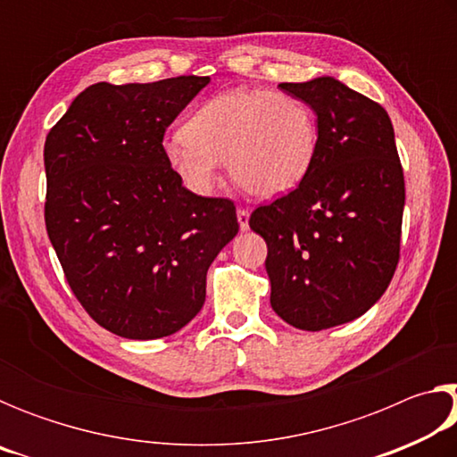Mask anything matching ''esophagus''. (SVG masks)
Returning a JSON list of instances; mask_svg holds the SVG:
<instances>
[{
	"label": "esophagus",
	"instance_id": "1",
	"mask_svg": "<svg viewBox=\"0 0 457 457\" xmlns=\"http://www.w3.org/2000/svg\"><path fill=\"white\" fill-rule=\"evenodd\" d=\"M237 221H239V229H242V231L250 229V212L244 210V207H239V210H237Z\"/></svg>",
	"mask_w": 457,
	"mask_h": 457
}]
</instances>
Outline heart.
<instances>
[{
  "label": "heart",
  "instance_id": "obj_1",
  "mask_svg": "<svg viewBox=\"0 0 457 457\" xmlns=\"http://www.w3.org/2000/svg\"><path fill=\"white\" fill-rule=\"evenodd\" d=\"M163 145L171 173L195 195H210L223 159L245 195L274 199L311 171L319 127L304 100L264 88H234L205 100Z\"/></svg>",
  "mask_w": 457,
  "mask_h": 457
}]
</instances>
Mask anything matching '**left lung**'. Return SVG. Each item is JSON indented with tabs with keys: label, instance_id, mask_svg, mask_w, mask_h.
Listing matches in <instances>:
<instances>
[{
	"label": "left lung",
	"instance_id": "obj_1",
	"mask_svg": "<svg viewBox=\"0 0 457 457\" xmlns=\"http://www.w3.org/2000/svg\"><path fill=\"white\" fill-rule=\"evenodd\" d=\"M312 108L311 171L262 205L250 228L266 239L270 304L292 327L324 330L365 314L399 262L403 169L389 114L332 76L278 84Z\"/></svg>",
	"mask_w": 457,
	"mask_h": 457
}]
</instances>
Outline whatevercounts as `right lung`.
I'll list each match as a JSON object with an SVG mask.
<instances>
[{"label": "right lung", "mask_w": 457, "mask_h": 457, "mask_svg": "<svg viewBox=\"0 0 457 457\" xmlns=\"http://www.w3.org/2000/svg\"><path fill=\"white\" fill-rule=\"evenodd\" d=\"M207 84H92L46 137L48 237L84 311L119 337L181 330L239 229L234 201L185 189L163 157L167 127Z\"/></svg>", "instance_id": "1"}]
</instances>
